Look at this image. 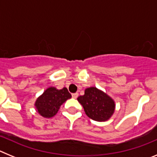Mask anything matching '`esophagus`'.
I'll return each instance as SVG.
<instances>
[{
  "mask_svg": "<svg viewBox=\"0 0 157 157\" xmlns=\"http://www.w3.org/2000/svg\"><path fill=\"white\" fill-rule=\"evenodd\" d=\"M78 93H75V94H72V98H75V99L78 98Z\"/></svg>",
  "mask_w": 157,
  "mask_h": 157,
  "instance_id": "obj_1",
  "label": "esophagus"
}]
</instances>
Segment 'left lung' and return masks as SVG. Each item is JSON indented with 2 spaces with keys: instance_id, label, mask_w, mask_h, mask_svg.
I'll return each instance as SVG.
<instances>
[{
  "instance_id": "8db88e82",
  "label": "left lung",
  "mask_w": 157,
  "mask_h": 157,
  "mask_svg": "<svg viewBox=\"0 0 157 157\" xmlns=\"http://www.w3.org/2000/svg\"><path fill=\"white\" fill-rule=\"evenodd\" d=\"M89 118L98 122L109 120L115 112V102L109 95L96 87L86 89L85 94L78 98Z\"/></svg>"
}]
</instances>
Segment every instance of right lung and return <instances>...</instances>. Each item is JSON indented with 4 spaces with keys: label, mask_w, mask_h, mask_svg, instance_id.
<instances>
[{
    "label": "right lung",
    "mask_w": 157,
    "mask_h": 157,
    "mask_svg": "<svg viewBox=\"0 0 157 157\" xmlns=\"http://www.w3.org/2000/svg\"><path fill=\"white\" fill-rule=\"evenodd\" d=\"M71 98V95L66 87L61 90L49 87L36 100L34 105L41 116L51 118L57 113L62 104Z\"/></svg>",
    "instance_id": "right-lung-1"
}]
</instances>
